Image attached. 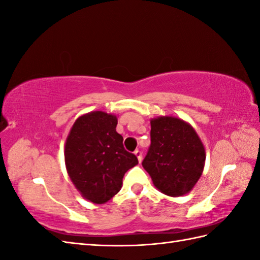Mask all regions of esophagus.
<instances>
[{"label":"esophagus","mask_w":260,"mask_h":260,"mask_svg":"<svg viewBox=\"0 0 260 260\" xmlns=\"http://www.w3.org/2000/svg\"><path fill=\"white\" fill-rule=\"evenodd\" d=\"M134 154H135V155H136L137 159H139V162H141V161H142V158H143V155H142V152H141L140 150H136V151L134 152Z\"/></svg>","instance_id":"1"}]
</instances>
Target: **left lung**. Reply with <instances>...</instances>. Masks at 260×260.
<instances>
[{
	"label": "left lung",
	"instance_id": "8db88e82",
	"mask_svg": "<svg viewBox=\"0 0 260 260\" xmlns=\"http://www.w3.org/2000/svg\"><path fill=\"white\" fill-rule=\"evenodd\" d=\"M204 161L203 144L184 120L170 116L151 120V145L142 165L162 193L180 197L191 191Z\"/></svg>",
	"mask_w": 260,
	"mask_h": 260
}]
</instances>
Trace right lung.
<instances>
[{"label":"right lung","instance_id":"right-lung-1","mask_svg":"<svg viewBox=\"0 0 260 260\" xmlns=\"http://www.w3.org/2000/svg\"><path fill=\"white\" fill-rule=\"evenodd\" d=\"M116 116L91 112L75 121L66 141L64 162L75 186L93 203L102 204L118 193L124 174L139 163L116 132Z\"/></svg>","mask_w":260,"mask_h":260}]
</instances>
